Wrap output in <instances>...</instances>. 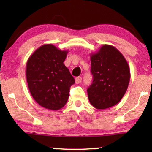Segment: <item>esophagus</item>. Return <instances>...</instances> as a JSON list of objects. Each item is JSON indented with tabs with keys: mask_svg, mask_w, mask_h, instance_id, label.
Here are the masks:
<instances>
[{
	"mask_svg": "<svg viewBox=\"0 0 152 152\" xmlns=\"http://www.w3.org/2000/svg\"><path fill=\"white\" fill-rule=\"evenodd\" d=\"M82 81V78L78 76V77H76L75 78V81H76V83H80Z\"/></svg>",
	"mask_w": 152,
	"mask_h": 152,
	"instance_id": "34e87169",
	"label": "esophagus"
}]
</instances>
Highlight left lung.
Listing matches in <instances>:
<instances>
[{
  "mask_svg": "<svg viewBox=\"0 0 152 152\" xmlns=\"http://www.w3.org/2000/svg\"><path fill=\"white\" fill-rule=\"evenodd\" d=\"M90 56L94 79L87 89L88 100L97 109L112 107L121 101L128 88V63L121 52L111 45H103Z\"/></svg>",
  "mask_w": 152,
  "mask_h": 152,
  "instance_id": "left-lung-1",
  "label": "left lung"
}]
</instances>
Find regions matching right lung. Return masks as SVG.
Returning <instances> with one entry per match:
<instances>
[{
  "label": "right lung",
  "mask_w": 152,
  "mask_h": 152,
  "mask_svg": "<svg viewBox=\"0 0 152 152\" xmlns=\"http://www.w3.org/2000/svg\"><path fill=\"white\" fill-rule=\"evenodd\" d=\"M68 52L52 44H44L28 59V89L34 100L45 109L57 111L65 106L69 99L75 80L64 64Z\"/></svg>",
  "instance_id": "right-lung-1"
}]
</instances>
